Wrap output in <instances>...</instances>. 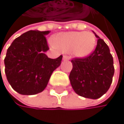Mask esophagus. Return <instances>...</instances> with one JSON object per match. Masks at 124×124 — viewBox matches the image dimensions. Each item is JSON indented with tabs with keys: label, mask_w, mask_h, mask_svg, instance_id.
Segmentation results:
<instances>
[{
	"label": "esophagus",
	"mask_w": 124,
	"mask_h": 124,
	"mask_svg": "<svg viewBox=\"0 0 124 124\" xmlns=\"http://www.w3.org/2000/svg\"><path fill=\"white\" fill-rule=\"evenodd\" d=\"M70 57L67 56V55H63V61H68V60H70Z\"/></svg>",
	"instance_id": "1"
}]
</instances>
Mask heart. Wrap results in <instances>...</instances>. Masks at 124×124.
I'll return each mask as SVG.
<instances>
[{"label": "heart", "mask_w": 124, "mask_h": 124, "mask_svg": "<svg viewBox=\"0 0 124 124\" xmlns=\"http://www.w3.org/2000/svg\"><path fill=\"white\" fill-rule=\"evenodd\" d=\"M53 44L63 52H73L78 57H85L91 54L97 44L94 34L90 31L61 33L54 38Z\"/></svg>", "instance_id": "heart-1"}]
</instances>
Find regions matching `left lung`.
<instances>
[{
    "mask_svg": "<svg viewBox=\"0 0 124 124\" xmlns=\"http://www.w3.org/2000/svg\"><path fill=\"white\" fill-rule=\"evenodd\" d=\"M96 48L89 56L72 59L69 79L76 93L98 99L109 90L114 74V60L107 44L97 35Z\"/></svg>",
    "mask_w": 124,
    "mask_h": 124,
    "instance_id": "1",
    "label": "left lung"
}]
</instances>
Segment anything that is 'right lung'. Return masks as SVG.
<instances>
[{
    "instance_id": "add662e5",
    "label": "right lung",
    "mask_w": 124,
    "mask_h": 124,
    "mask_svg": "<svg viewBox=\"0 0 124 124\" xmlns=\"http://www.w3.org/2000/svg\"><path fill=\"white\" fill-rule=\"evenodd\" d=\"M49 33L29 31L17 37L8 47L4 58L5 74L17 93L34 95L42 92L53 71L61 65L62 55L51 59L44 54L49 50L45 37Z\"/></svg>"
}]
</instances>
